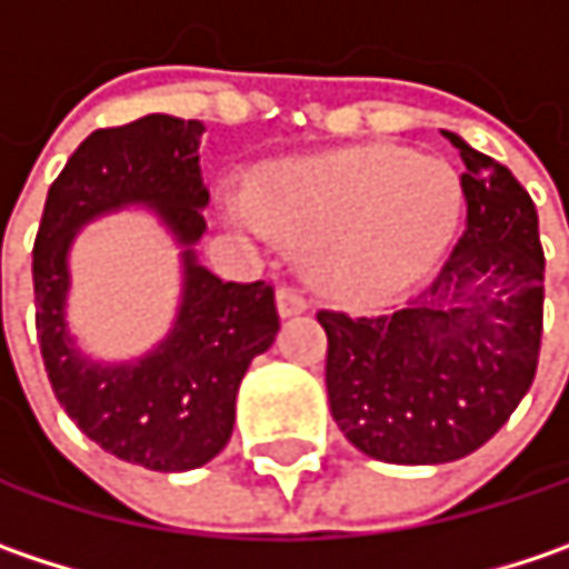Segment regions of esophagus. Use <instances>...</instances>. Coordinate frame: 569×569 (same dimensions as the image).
<instances>
[{
    "label": "esophagus",
    "instance_id": "34e87169",
    "mask_svg": "<svg viewBox=\"0 0 569 569\" xmlns=\"http://www.w3.org/2000/svg\"><path fill=\"white\" fill-rule=\"evenodd\" d=\"M307 310V295L298 288V284H281L278 288V313L281 317H295Z\"/></svg>",
    "mask_w": 569,
    "mask_h": 569
}]
</instances>
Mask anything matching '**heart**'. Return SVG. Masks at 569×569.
<instances>
[{
  "label": "heart",
  "mask_w": 569,
  "mask_h": 569,
  "mask_svg": "<svg viewBox=\"0 0 569 569\" xmlns=\"http://www.w3.org/2000/svg\"><path fill=\"white\" fill-rule=\"evenodd\" d=\"M457 213V174L395 144L271 168L236 207L239 223L317 252V278L352 301L386 298L430 268Z\"/></svg>",
  "instance_id": "heart-1"
}]
</instances>
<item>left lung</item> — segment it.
Wrapping results in <instances>:
<instances>
[{
  "label": "left lung",
  "mask_w": 569,
  "mask_h": 569,
  "mask_svg": "<svg viewBox=\"0 0 569 569\" xmlns=\"http://www.w3.org/2000/svg\"><path fill=\"white\" fill-rule=\"evenodd\" d=\"M460 148L467 229L405 307L317 310L333 421L366 457L450 463L479 450L535 382L545 330L538 210L506 164Z\"/></svg>",
  "instance_id": "obj_1"
}]
</instances>
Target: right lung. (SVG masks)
Listing matches in <instances>:
<instances>
[{
    "label": "right lung",
    "mask_w": 569,
    "mask_h": 569,
    "mask_svg": "<svg viewBox=\"0 0 569 569\" xmlns=\"http://www.w3.org/2000/svg\"><path fill=\"white\" fill-rule=\"evenodd\" d=\"M200 136L203 122L174 116L97 129L51 183L31 259L41 359L61 408L106 453L158 472L203 467L226 447L239 382L281 327L274 284L220 281L187 249V291L168 343L139 366L102 369L63 333L67 246L77 226L122 203L158 207L181 242H197L210 200Z\"/></svg>",
    "instance_id": "1"
}]
</instances>
